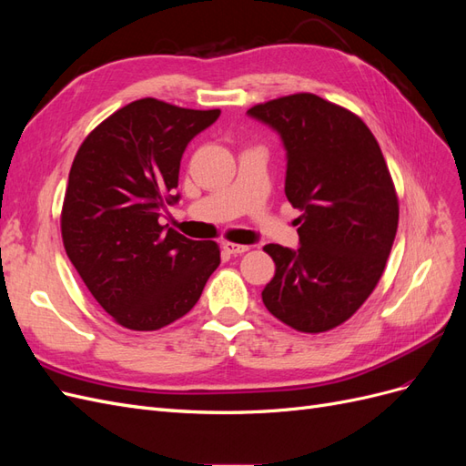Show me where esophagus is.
<instances>
[{
	"mask_svg": "<svg viewBox=\"0 0 466 466\" xmlns=\"http://www.w3.org/2000/svg\"><path fill=\"white\" fill-rule=\"evenodd\" d=\"M248 248H250L248 245H238V243H225L223 245V250L228 252V255H233V257L243 255V252H247Z\"/></svg>",
	"mask_w": 466,
	"mask_h": 466,
	"instance_id": "1",
	"label": "esophagus"
}]
</instances>
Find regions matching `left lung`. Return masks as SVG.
Masks as SVG:
<instances>
[{"label": "left lung", "mask_w": 466, "mask_h": 466, "mask_svg": "<svg viewBox=\"0 0 466 466\" xmlns=\"http://www.w3.org/2000/svg\"><path fill=\"white\" fill-rule=\"evenodd\" d=\"M281 136L286 196L303 214L298 250L266 245L276 274L268 311L319 334L346 322L373 293L399 228V196L375 136L354 112L313 93L248 108Z\"/></svg>", "instance_id": "8db88e82"}]
</instances>
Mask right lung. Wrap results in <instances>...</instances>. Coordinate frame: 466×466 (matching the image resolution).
I'll return each mask as SVG.
<instances>
[{
    "instance_id": "obj_1",
    "label": "right lung",
    "mask_w": 466,
    "mask_h": 466,
    "mask_svg": "<svg viewBox=\"0 0 466 466\" xmlns=\"http://www.w3.org/2000/svg\"><path fill=\"white\" fill-rule=\"evenodd\" d=\"M219 112L146 96L98 124L76 153L60 218L64 248L124 329L159 330L185 317L221 262L216 241L159 223L165 202L178 200L182 153Z\"/></svg>"
}]
</instances>
